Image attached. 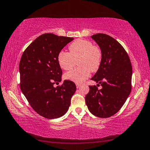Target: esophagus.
I'll list each match as a JSON object with an SVG mask.
<instances>
[{
    "label": "esophagus",
    "instance_id": "esophagus-1",
    "mask_svg": "<svg viewBox=\"0 0 150 150\" xmlns=\"http://www.w3.org/2000/svg\"><path fill=\"white\" fill-rule=\"evenodd\" d=\"M76 87H77V88H79L80 86H81V84H80V83H76Z\"/></svg>",
    "mask_w": 150,
    "mask_h": 150
}]
</instances>
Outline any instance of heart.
I'll return each instance as SVG.
<instances>
[{
	"mask_svg": "<svg viewBox=\"0 0 150 150\" xmlns=\"http://www.w3.org/2000/svg\"><path fill=\"white\" fill-rule=\"evenodd\" d=\"M69 52H59L57 60L63 70H68L74 67L76 61L79 66L65 74L67 80L82 82L89 77L91 72H96L102 62V52L99 46L93 45L92 42L85 39H77L70 45Z\"/></svg>",
	"mask_w": 150,
	"mask_h": 150,
	"instance_id": "heart-1",
	"label": "heart"
}]
</instances>
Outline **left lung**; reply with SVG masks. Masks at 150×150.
I'll return each mask as SVG.
<instances>
[{
    "mask_svg": "<svg viewBox=\"0 0 150 150\" xmlns=\"http://www.w3.org/2000/svg\"><path fill=\"white\" fill-rule=\"evenodd\" d=\"M91 37L102 52L101 64L91 80L102 88L89 86L85 100L93 115L104 118L116 114L130 94L132 66L126 51L112 36L98 33Z\"/></svg>",
    "mask_w": 150,
    "mask_h": 150,
    "instance_id": "8db88e82",
    "label": "left lung"
}]
</instances>
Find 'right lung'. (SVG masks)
Returning a JSON list of instances; mask_svg holds the SVG:
<instances>
[{
  "mask_svg": "<svg viewBox=\"0 0 150 150\" xmlns=\"http://www.w3.org/2000/svg\"><path fill=\"white\" fill-rule=\"evenodd\" d=\"M74 40L52 33L39 36L24 51L19 63L20 87L29 104L36 113L48 119L62 116L68 111L76 90L74 83L61 81L62 71L57 56Z\"/></svg>",
  "mask_w": 150,
  "mask_h": 150,
  "instance_id": "right-lung-1",
  "label": "right lung"
}]
</instances>
